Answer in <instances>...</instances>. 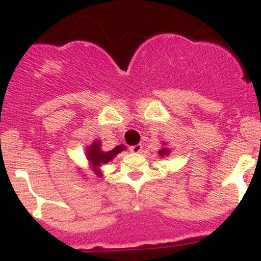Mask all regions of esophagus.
<instances>
[{
	"label": "esophagus",
	"mask_w": 261,
	"mask_h": 261,
	"mask_svg": "<svg viewBox=\"0 0 261 261\" xmlns=\"http://www.w3.org/2000/svg\"><path fill=\"white\" fill-rule=\"evenodd\" d=\"M130 151L133 152V153H141V152H142V145H135V146H131V147H130Z\"/></svg>",
	"instance_id": "obj_1"
}]
</instances>
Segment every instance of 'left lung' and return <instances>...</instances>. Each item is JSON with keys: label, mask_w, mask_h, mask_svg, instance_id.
<instances>
[{"label": "left lung", "mask_w": 261, "mask_h": 261, "mask_svg": "<svg viewBox=\"0 0 261 261\" xmlns=\"http://www.w3.org/2000/svg\"><path fill=\"white\" fill-rule=\"evenodd\" d=\"M162 145H163V147H162L160 151H158V154H160L161 157H168V155L170 154V148L167 147L166 142H163Z\"/></svg>", "instance_id": "obj_1"}]
</instances>
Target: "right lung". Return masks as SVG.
<instances>
[{
	"mask_svg": "<svg viewBox=\"0 0 261 261\" xmlns=\"http://www.w3.org/2000/svg\"><path fill=\"white\" fill-rule=\"evenodd\" d=\"M125 149H126V147H125L124 145H119L116 146L115 148L109 149V151H104V149L101 148V141L94 140L91 145L86 148V157L87 161H88L89 169H91L97 176H103L101 167L106 166V164L109 163L110 161H113L116 154L125 151Z\"/></svg>",
	"mask_w": 261,
	"mask_h": 261,
	"instance_id": "1",
	"label": "right lung"
}]
</instances>
